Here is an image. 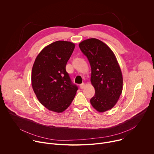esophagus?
Instances as JSON below:
<instances>
[{
    "instance_id": "1",
    "label": "esophagus",
    "mask_w": 154,
    "mask_h": 154,
    "mask_svg": "<svg viewBox=\"0 0 154 154\" xmlns=\"http://www.w3.org/2000/svg\"><path fill=\"white\" fill-rule=\"evenodd\" d=\"M80 88H81V89H83L85 87V83H82V84H80Z\"/></svg>"
}]
</instances>
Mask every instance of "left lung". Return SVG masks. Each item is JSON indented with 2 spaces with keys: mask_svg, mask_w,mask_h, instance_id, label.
I'll list each match as a JSON object with an SVG mask.
<instances>
[{
  "mask_svg": "<svg viewBox=\"0 0 154 154\" xmlns=\"http://www.w3.org/2000/svg\"><path fill=\"white\" fill-rule=\"evenodd\" d=\"M79 46L91 68L95 94L90 102L97 111L105 112L116 105L122 93L123 79L119 65L111 49L99 39H88Z\"/></svg>",
  "mask_w": 154,
  "mask_h": 154,
  "instance_id": "left-lung-1",
  "label": "left lung"
}]
</instances>
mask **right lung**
I'll return each instance as SVG.
<instances>
[{
	"label": "right lung",
	"mask_w": 154,
	"mask_h": 154,
	"mask_svg": "<svg viewBox=\"0 0 154 154\" xmlns=\"http://www.w3.org/2000/svg\"><path fill=\"white\" fill-rule=\"evenodd\" d=\"M74 48L71 42L55 41L44 48L34 62L33 90L40 103L51 111L64 112L76 94L78 87L66 71Z\"/></svg>",
	"instance_id": "right-lung-1"
}]
</instances>
